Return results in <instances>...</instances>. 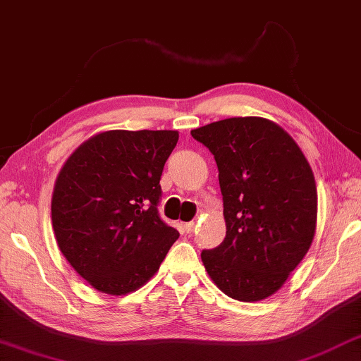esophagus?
I'll return each instance as SVG.
<instances>
[{
	"instance_id": "esophagus-1",
	"label": "esophagus",
	"mask_w": 361,
	"mask_h": 361,
	"mask_svg": "<svg viewBox=\"0 0 361 361\" xmlns=\"http://www.w3.org/2000/svg\"><path fill=\"white\" fill-rule=\"evenodd\" d=\"M193 230H195V222L184 224V231L188 233V235H190V233H193Z\"/></svg>"
}]
</instances>
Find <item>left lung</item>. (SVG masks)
Returning <instances> with one entry per match:
<instances>
[{"label": "left lung", "mask_w": 361, "mask_h": 361, "mask_svg": "<svg viewBox=\"0 0 361 361\" xmlns=\"http://www.w3.org/2000/svg\"><path fill=\"white\" fill-rule=\"evenodd\" d=\"M219 168L226 235L201 252L225 295L258 301L287 281L311 247L317 188L298 145L262 117H233L192 131Z\"/></svg>", "instance_id": "8db88e82"}]
</instances>
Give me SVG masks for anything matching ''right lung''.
<instances>
[{
    "label": "right lung",
    "instance_id": "obj_1",
    "mask_svg": "<svg viewBox=\"0 0 361 361\" xmlns=\"http://www.w3.org/2000/svg\"><path fill=\"white\" fill-rule=\"evenodd\" d=\"M177 139L179 133L171 130L99 133L68 158L56 177V243L99 292H135L179 238L158 212L161 173Z\"/></svg>",
    "mask_w": 361,
    "mask_h": 361
}]
</instances>
